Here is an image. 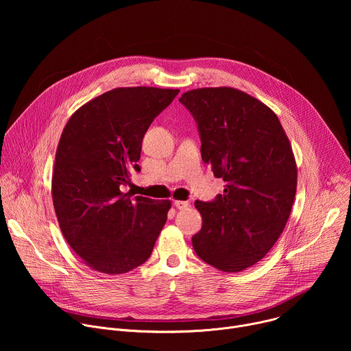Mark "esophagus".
<instances>
[{"label":"esophagus","mask_w":351,"mask_h":351,"mask_svg":"<svg viewBox=\"0 0 351 351\" xmlns=\"http://www.w3.org/2000/svg\"><path fill=\"white\" fill-rule=\"evenodd\" d=\"M173 206L178 208V210H186L190 207V203L189 202H182V199H176V202L173 203Z\"/></svg>","instance_id":"34e87169"}]
</instances>
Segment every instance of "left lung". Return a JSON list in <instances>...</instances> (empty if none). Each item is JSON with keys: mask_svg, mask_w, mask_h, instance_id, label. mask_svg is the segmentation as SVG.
Instances as JSON below:
<instances>
[{"mask_svg": "<svg viewBox=\"0 0 351 351\" xmlns=\"http://www.w3.org/2000/svg\"><path fill=\"white\" fill-rule=\"evenodd\" d=\"M202 137V158L226 182L214 202L194 203L202 230L195 254L223 272L253 267L282 234L297 189L291 144L276 114L233 87H203L182 94Z\"/></svg>", "mask_w": 351, "mask_h": 351, "instance_id": "8db88e82", "label": "left lung"}]
</instances>
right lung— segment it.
<instances>
[{"label": "right lung", "instance_id": "obj_1", "mask_svg": "<svg viewBox=\"0 0 351 351\" xmlns=\"http://www.w3.org/2000/svg\"><path fill=\"white\" fill-rule=\"evenodd\" d=\"M179 90L118 87L76 110L61 134L51 180L61 232L83 263L107 275L144 264L172 206L123 193L140 171L143 137Z\"/></svg>", "mask_w": 351, "mask_h": 351}]
</instances>
